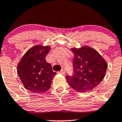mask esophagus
<instances>
[{"label": "esophagus", "mask_w": 122, "mask_h": 122, "mask_svg": "<svg viewBox=\"0 0 122 122\" xmlns=\"http://www.w3.org/2000/svg\"><path fill=\"white\" fill-rule=\"evenodd\" d=\"M60 73H61V74H62V75H64V74L66 73V71H65L64 70H61V71H60Z\"/></svg>", "instance_id": "esophagus-1"}]
</instances>
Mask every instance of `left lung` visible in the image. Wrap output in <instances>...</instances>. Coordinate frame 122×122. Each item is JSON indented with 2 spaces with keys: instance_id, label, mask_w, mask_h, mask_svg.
I'll return each instance as SVG.
<instances>
[{
  "instance_id": "left-lung-1",
  "label": "left lung",
  "mask_w": 122,
  "mask_h": 122,
  "mask_svg": "<svg viewBox=\"0 0 122 122\" xmlns=\"http://www.w3.org/2000/svg\"><path fill=\"white\" fill-rule=\"evenodd\" d=\"M74 74L66 77L70 87L78 92L91 91L101 82L108 64L96 50L88 46L71 48Z\"/></svg>"
}]
</instances>
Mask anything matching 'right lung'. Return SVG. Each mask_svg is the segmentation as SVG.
<instances>
[{
  "label": "right lung",
  "mask_w": 122,
  "mask_h": 122,
  "mask_svg": "<svg viewBox=\"0 0 122 122\" xmlns=\"http://www.w3.org/2000/svg\"><path fill=\"white\" fill-rule=\"evenodd\" d=\"M51 46H34L24 54L17 64V73L25 88L34 93L49 90L56 75L46 61Z\"/></svg>",
  "instance_id": "1"
}]
</instances>
